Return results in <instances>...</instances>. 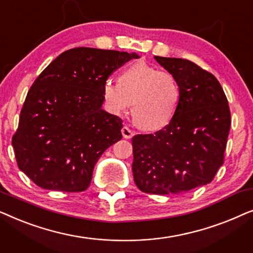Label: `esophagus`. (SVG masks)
<instances>
[{"mask_svg":"<svg viewBox=\"0 0 253 253\" xmlns=\"http://www.w3.org/2000/svg\"><path fill=\"white\" fill-rule=\"evenodd\" d=\"M121 131H122L123 138H126V139H130V138H132L133 134H134L133 131L131 130V129H129V127H127L126 126H124Z\"/></svg>","mask_w":253,"mask_h":253,"instance_id":"34e87169","label":"esophagus"}]
</instances>
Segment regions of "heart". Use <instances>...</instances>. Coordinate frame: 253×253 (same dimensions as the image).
Returning a JSON list of instances; mask_svg holds the SVG:
<instances>
[{
  "instance_id": "heart-1",
  "label": "heart",
  "mask_w": 253,
  "mask_h": 253,
  "mask_svg": "<svg viewBox=\"0 0 253 253\" xmlns=\"http://www.w3.org/2000/svg\"><path fill=\"white\" fill-rule=\"evenodd\" d=\"M102 96L107 109L115 115L126 113L132 102L134 123L141 129L154 131L168 126L175 116L181 101V86L171 72L138 62L124 69L119 83L106 81Z\"/></svg>"
}]
</instances>
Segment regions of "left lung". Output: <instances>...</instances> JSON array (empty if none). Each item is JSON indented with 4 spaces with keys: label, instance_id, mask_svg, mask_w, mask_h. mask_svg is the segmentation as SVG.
<instances>
[{
    "label": "left lung",
    "instance_id": "left-lung-1",
    "mask_svg": "<svg viewBox=\"0 0 253 253\" xmlns=\"http://www.w3.org/2000/svg\"><path fill=\"white\" fill-rule=\"evenodd\" d=\"M177 78L181 101L170 123L132 138L133 179L153 195H178L213 181L223 164L230 110L220 83L191 61L154 56Z\"/></svg>",
    "mask_w": 253,
    "mask_h": 253
}]
</instances>
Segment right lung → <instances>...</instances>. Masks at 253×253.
Masks as SVG:
<instances>
[{
	"label": "right lung",
	"instance_id": "right-lung-1",
	"mask_svg": "<svg viewBox=\"0 0 253 253\" xmlns=\"http://www.w3.org/2000/svg\"><path fill=\"white\" fill-rule=\"evenodd\" d=\"M136 53L79 47L55 58L27 93L12 137L17 165L40 188L81 192L96 161L121 140L122 120L103 110L102 86Z\"/></svg>",
	"mask_w": 253,
	"mask_h": 253
}]
</instances>
